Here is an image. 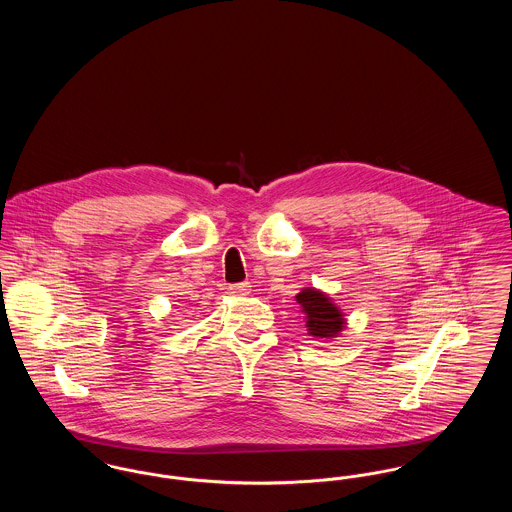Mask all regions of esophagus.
Masks as SVG:
<instances>
[{"mask_svg": "<svg viewBox=\"0 0 512 512\" xmlns=\"http://www.w3.org/2000/svg\"><path fill=\"white\" fill-rule=\"evenodd\" d=\"M232 293H238V295H247L251 292V284L249 282H240V284H232L230 286Z\"/></svg>", "mask_w": 512, "mask_h": 512, "instance_id": "1", "label": "esophagus"}]
</instances>
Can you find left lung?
Instances as JSON below:
<instances>
[{
	"label": "left lung",
	"mask_w": 512,
	"mask_h": 512,
	"mask_svg": "<svg viewBox=\"0 0 512 512\" xmlns=\"http://www.w3.org/2000/svg\"><path fill=\"white\" fill-rule=\"evenodd\" d=\"M297 303L303 307L307 315V328L309 334L315 338H334L340 334L345 320L340 313V309L318 290H303L295 295Z\"/></svg>",
	"instance_id": "1"
}]
</instances>
